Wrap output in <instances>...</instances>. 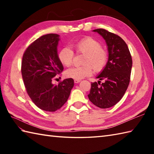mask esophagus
Instances as JSON below:
<instances>
[{
  "mask_svg": "<svg viewBox=\"0 0 154 154\" xmlns=\"http://www.w3.org/2000/svg\"><path fill=\"white\" fill-rule=\"evenodd\" d=\"M74 82H75V83H78L81 82V80H79V79H75L74 80Z\"/></svg>",
  "mask_w": 154,
  "mask_h": 154,
  "instance_id": "34e87169",
  "label": "esophagus"
}]
</instances>
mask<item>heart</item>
I'll use <instances>...</instances> for the list:
<instances>
[{"mask_svg": "<svg viewBox=\"0 0 154 154\" xmlns=\"http://www.w3.org/2000/svg\"><path fill=\"white\" fill-rule=\"evenodd\" d=\"M73 46L77 53L84 54L82 61L84 65L68 69L65 72L67 77L81 79L92 75L93 69L96 72H100L106 66L109 54L95 39L84 38L76 42ZM73 57L74 52L69 47L63 48L58 53L59 61L65 67H69L72 64Z\"/></svg>", "mask_w": 154, "mask_h": 154, "instance_id": "b5f03b06", "label": "heart"}]
</instances>
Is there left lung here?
Here are the masks:
<instances>
[{
	"label": "left lung",
	"mask_w": 154,
	"mask_h": 154,
	"mask_svg": "<svg viewBox=\"0 0 154 154\" xmlns=\"http://www.w3.org/2000/svg\"><path fill=\"white\" fill-rule=\"evenodd\" d=\"M105 40L109 60L105 68L97 77L100 81L91 83L88 97L100 109L112 107L119 103L128 87L132 60L128 45L119 35L104 29L94 30ZM100 80L103 82L101 83Z\"/></svg>",
	"instance_id": "8db88e82"
}]
</instances>
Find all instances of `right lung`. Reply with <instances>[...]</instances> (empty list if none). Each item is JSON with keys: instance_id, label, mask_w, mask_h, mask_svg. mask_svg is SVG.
Here are the masks:
<instances>
[{"instance_id": "obj_1", "label": "right lung", "mask_w": 154, "mask_h": 154, "mask_svg": "<svg viewBox=\"0 0 154 154\" xmlns=\"http://www.w3.org/2000/svg\"><path fill=\"white\" fill-rule=\"evenodd\" d=\"M59 37L56 34L42 35L29 45L22 56L21 72L27 93L38 108L48 112L63 106L74 85L71 78L57 85L52 83L63 70L57 55Z\"/></svg>"}]
</instances>
